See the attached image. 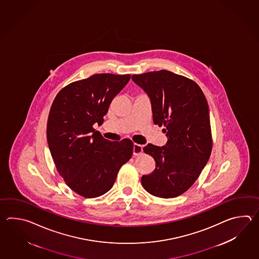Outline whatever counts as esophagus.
Returning <instances> with one entry per match:
<instances>
[{
  "label": "esophagus",
  "mask_w": 259,
  "mask_h": 259,
  "mask_svg": "<svg viewBox=\"0 0 259 259\" xmlns=\"http://www.w3.org/2000/svg\"><path fill=\"white\" fill-rule=\"evenodd\" d=\"M142 153H143V145L134 143V145H133V154L134 155H140Z\"/></svg>",
  "instance_id": "obj_1"
}]
</instances>
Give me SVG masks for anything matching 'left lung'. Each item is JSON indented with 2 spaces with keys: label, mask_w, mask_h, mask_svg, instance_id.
I'll return each instance as SVG.
<instances>
[{
  "label": "left lung",
  "mask_w": 259,
  "mask_h": 259,
  "mask_svg": "<svg viewBox=\"0 0 259 259\" xmlns=\"http://www.w3.org/2000/svg\"><path fill=\"white\" fill-rule=\"evenodd\" d=\"M147 94L153 120L164 126V146L148 143L143 152L154 157L155 168L142 177L152 195L173 198L185 193L209 159L212 134L209 110L204 93L192 79L167 70L132 75Z\"/></svg>",
  "instance_id": "obj_1"
}]
</instances>
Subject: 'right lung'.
Returning <instances> with one entry per match:
<instances>
[{
  "label": "right lung",
  "mask_w": 259,
  "mask_h": 259,
  "mask_svg": "<svg viewBox=\"0 0 259 259\" xmlns=\"http://www.w3.org/2000/svg\"><path fill=\"white\" fill-rule=\"evenodd\" d=\"M130 78L128 74H95L68 84L53 102L46 132L50 152L66 185L83 197L107 193L132 158V140L111 142L93 127L103 124L112 100Z\"/></svg>",
  "instance_id": "right-lung-1"
}]
</instances>
